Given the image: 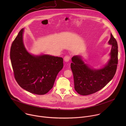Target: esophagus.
<instances>
[{
  "mask_svg": "<svg viewBox=\"0 0 126 126\" xmlns=\"http://www.w3.org/2000/svg\"><path fill=\"white\" fill-rule=\"evenodd\" d=\"M64 61L65 62H69L70 61V57L69 56H68V55H66V56H65L64 57Z\"/></svg>",
  "mask_w": 126,
  "mask_h": 126,
  "instance_id": "esophagus-1",
  "label": "esophagus"
}]
</instances>
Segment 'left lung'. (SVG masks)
<instances>
[{"label": "left lung", "mask_w": 126, "mask_h": 126, "mask_svg": "<svg viewBox=\"0 0 126 126\" xmlns=\"http://www.w3.org/2000/svg\"><path fill=\"white\" fill-rule=\"evenodd\" d=\"M112 45L111 58L108 64L102 69H93L85 64L81 56H74L72 58L71 68L72 71L74 88L81 95H88L100 90L114 77L118 61L117 42L111 34L108 42Z\"/></svg>", "instance_id": "8db88e82"}]
</instances>
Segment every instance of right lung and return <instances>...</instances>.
Returning a JSON list of instances; mask_svg holds the SVG:
<instances>
[{
	"mask_svg": "<svg viewBox=\"0 0 126 126\" xmlns=\"http://www.w3.org/2000/svg\"><path fill=\"white\" fill-rule=\"evenodd\" d=\"M24 29L13 41L10 57L14 78L18 85L30 93L44 95L53 88L56 78L63 67L62 57L49 55H32L23 42Z\"/></svg>",
	"mask_w": 126,
	"mask_h": 126,
	"instance_id": "add662e5",
	"label": "right lung"
}]
</instances>
